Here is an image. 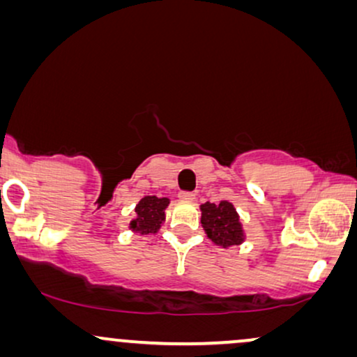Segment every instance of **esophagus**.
<instances>
[{
    "mask_svg": "<svg viewBox=\"0 0 357 357\" xmlns=\"http://www.w3.org/2000/svg\"><path fill=\"white\" fill-rule=\"evenodd\" d=\"M180 199H183V202H193L195 199V193L192 192H180Z\"/></svg>",
    "mask_w": 357,
    "mask_h": 357,
    "instance_id": "34e87169",
    "label": "esophagus"
}]
</instances>
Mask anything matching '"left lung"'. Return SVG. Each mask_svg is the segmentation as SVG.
<instances>
[{
	"label": "left lung",
	"instance_id": "1",
	"mask_svg": "<svg viewBox=\"0 0 357 357\" xmlns=\"http://www.w3.org/2000/svg\"><path fill=\"white\" fill-rule=\"evenodd\" d=\"M199 209H202V226L213 243L229 248L241 245L245 241V232H243L238 213L227 199H221L219 203L206 202Z\"/></svg>",
	"mask_w": 357,
	"mask_h": 357
}]
</instances>
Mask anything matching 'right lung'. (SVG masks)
I'll return each mask as SVG.
<instances>
[{
  "label": "right lung",
  "instance_id": "obj_1",
  "mask_svg": "<svg viewBox=\"0 0 357 357\" xmlns=\"http://www.w3.org/2000/svg\"><path fill=\"white\" fill-rule=\"evenodd\" d=\"M169 198L144 197L136 204L135 219L130 221V231L141 236L155 234L160 229V224L165 221V208L169 206Z\"/></svg>",
  "mask_w": 357,
  "mask_h": 357
}]
</instances>
